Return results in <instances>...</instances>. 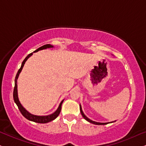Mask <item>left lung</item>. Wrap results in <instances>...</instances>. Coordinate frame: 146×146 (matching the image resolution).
<instances>
[{
  "label": "left lung",
  "instance_id": "1",
  "mask_svg": "<svg viewBox=\"0 0 146 146\" xmlns=\"http://www.w3.org/2000/svg\"><path fill=\"white\" fill-rule=\"evenodd\" d=\"M80 112H81V114L83 118L85 119L86 120H87L88 122H89V123H92V124H95V125H106V124H108V123H98V122H95V121H93V120H91V119H89V118H87V116L84 115V114L83 113V111L82 110V108H81V106L80 105Z\"/></svg>",
  "mask_w": 146,
  "mask_h": 146
}]
</instances>
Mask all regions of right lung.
<instances>
[{"label": "right lung", "mask_w": 146, "mask_h": 146, "mask_svg": "<svg viewBox=\"0 0 146 146\" xmlns=\"http://www.w3.org/2000/svg\"><path fill=\"white\" fill-rule=\"evenodd\" d=\"M52 47H53V46H52L49 44H44V45H43L42 46H40V47H39L38 48H37L36 51H34V53H35V52H38V51H40V50L46 49V48H52ZM32 54H33V53H30L29 55H28V56H27L26 58L24 59V60L23 61L22 64H21V68H19V70H18L17 74H16L15 79V87H14V90H13V100H14V102H15V103L17 104L18 108H19V111H21V114H22L23 116L25 117V118H27V119L30 120V121L35 122V123H48V122H51V121H52V120H55V118H56L57 117L59 116V113H60V111H61V110H62V105L63 102H64V100H62V102H61V103H60V104H59L58 108H57V110L55 111L54 113H53V114L48 115V116H36V115L32 114H30V112H28V111L23 107L20 102H19V99H18L17 84V78H18V77H19V74H20L21 70H22V68L23 67V66H24L25 63H26V62L27 61V59L29 58V57L31 56Z\"/></svg>", "instance_id": "add662e5"}]
</instances>
